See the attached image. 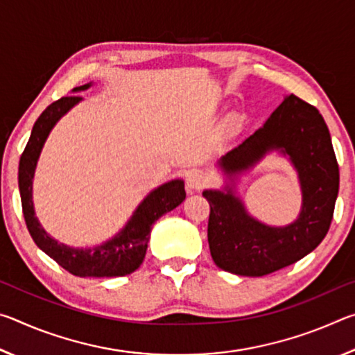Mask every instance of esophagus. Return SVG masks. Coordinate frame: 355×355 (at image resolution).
I'll list each match as a JSON object with an SVG mask.
<instances>
[{"label": "esophagus", "mask_w": 355, "mask_h": 355, "mask_svg": "<svg viewBox=\"0 0 355 355\" xmlns=\"http://www.w3.org/2000/svg\"><path fill=\"white\" fill-rule=\"evenodd\" d=\"M208 183V178L202 171H191L186 177V188L189 191H200Z\"/></svg>", "instance_id": "34e87169"}]
</instances>
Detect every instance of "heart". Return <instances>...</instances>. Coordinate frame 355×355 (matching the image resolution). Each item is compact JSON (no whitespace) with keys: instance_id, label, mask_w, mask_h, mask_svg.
Returning <instances> with one entry per match:
<instances>
[{"instance_id":"heart-1","label":"heart","mask_w":355,"mask_h":355,"mask_svg":"<svg viewBox=\"0 0 355 355\" xmlns=\"http://www.w3.org/2000/svg\"><path fill=\"white\" fill-rule=\"evenodd\" d=\"M238 123V117L236 116H230L227 119V125L228 127H235V125Z\"/></svg>"}]
</instances>
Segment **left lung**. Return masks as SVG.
Masks as SVG:
<instances>
[{"mask_svg": "<svg viewBox=\"0 0 355 355\" xmlns=\"http://www.w3.org/2000/svg\"><path fill=\"white\" fill-rule=\"evenodd\" d=\"M271 153L298 173L303 203L286 226H269L248 213L239 194L242 177ZM224 183L202 192L208 200V244L216 266L261 277L290 266L315 250L327 235L338 196L340 173L332 139L320 111L296 95H285L260 128L216 161Z\"/></svg>", "mask_w": 355, "mask_h": 355, "instance_id": "8db88e82", "label": "left lung"}]
</instances>
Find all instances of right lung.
Listing matches in <instances>:
<instances>
[{
  "mask_svg": "<svg viewBox=\"0 0 355 355\" xmlns=\"http://www.w3.org/2000/svg\"><path fill=\"white\" fill-rule=\"evenodd\" d=\"M94 81L75 87L71 94L87 91ZM83 101L78 95L55 101L35 120L31 136L19 164V188L23 216L34 243L64 269L78 277H122L135 272L146 258L150 232L161 216L175 209L186 199L184 182L173 178L148 192L135 208L133 214L116 235L91 248H73L59 243L48 233L35 216L33 200V183L35 169L48 136L65 114Z\"/></svg>",
  "mask_w": 355,
  "mask_h": 355,
  "instance_id": "add662e5",
  "label": "right lung"
}]
</instances>
